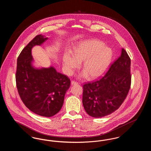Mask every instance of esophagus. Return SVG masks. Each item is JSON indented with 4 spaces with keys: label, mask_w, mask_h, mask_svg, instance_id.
<instances>
[{
    "label": "esophagus",
    "mask_w": 151,
    "mask_h": 151,
    "mask_svg": "<svg viewBox=\"0 0 151 151\" xmlns=\"http://www.w3.org/2000/svg\"><path fill=\"white\" fill-rule=\"evenodd\" d=\"M78 84V82H76V81H71V85H72V86L75 85V84Z\"/></svg>",
    "instance_id": "34e87169"
}]
</instances>
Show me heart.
I'll return each mask as SVG.
<instances>
[{
  "label": "heart",
  "mask_w": 151,
  "mask_h": 151,
  "mask_svg": "<svg viewBox=\"0 0 151 151\" xmlns=\"http://www.w3.org/2000/svg\"><path fill=\"white\" fill-rule=\"evenodd\" d=\"M72 54L65 52L62 58L63 66L68 75L72 74L83 61V76L97 78L105 71L113 55L111 49L97 40L80 41L73 47Z\"/></svg>",
  "instance_id": "obj_1"
}]
</instances>
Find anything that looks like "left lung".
I'll return each instance as SVG.
<instances>
[{"label": "left lung", "mask_w": 151, "mask_h": 151, "mask_svg": "<svg viewBox=\"0 0 151 151\" xmlns=\"http://www.w3.org/2000/svg\"><path fill=\"white\" fill-rule=\"evenodd\" d=\"M131 59L122 49L121 55L100 80L84 84L83 104L88 115L101 118L115 111L129 92Z\"/></svg>", "instance_id": "obj_1"}]
</instances>
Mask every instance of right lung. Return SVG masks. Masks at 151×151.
<instances>
[{
	"label": "right lung",
	"mask_w": 151,
	"mask_h": 151,
	"mask_svg": "<svg viewBox=\"0 0 151 151\" xmlns=\"http://www.w3.org/2000/svg\"><path fill=\"white\" fill-rule=\"evenodd\" d=\"M48 39L42 35L36 36L22 51L17 61L16 82L20 97L30 111L37 115L51 117L63 106L70 80L55 68H36L32 49Z\"/></svg>",
	"instance_id": "1"
}]
</instances>
